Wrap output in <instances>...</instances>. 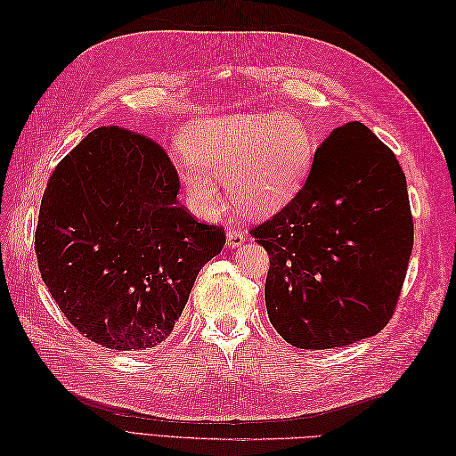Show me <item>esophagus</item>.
<instances>
[{"label": "esophagus", "mask_w": 456, "mask_h": 456, "mask_svg": "<svg viewBox=\"0 0 456 456\" xmlns=\"http://www.w3.org/2000/svg\"><path fill=\"white\" fill-rule=\"evenodd\" d=\"M226 240H228V247H230V249H236V247H240V245L245 241V230H243V228H238V226L228 228Z\"/></svg>", "instance_id": "34e87169"}]
</instances>
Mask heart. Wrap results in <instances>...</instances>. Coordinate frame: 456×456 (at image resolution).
Here are the masks:
<instances>
[{
  "label": "heart",
  "mask_w": 456,
  "mask_h": 456,
  "mask_svg": "<svg viewBox=\"0 0 456 456\" xmlns=\"http://www.w3.org/2000/svg\"><path fill=\"white\" fill-rule=\"evenodd\" d=\"M183 150L184 154L175 158V169L198 213L216 209L220 194L215 178H224L238 211L268 216L298 194L315 146L298 118L256 110L191 123L183 134Z\"/></svg>",
  "instance_id": "b5f03b06"
}]
</instances>
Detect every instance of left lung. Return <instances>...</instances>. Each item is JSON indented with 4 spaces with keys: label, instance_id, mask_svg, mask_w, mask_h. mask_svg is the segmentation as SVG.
<instances>
[{
    "label": "left lung",
    "instance_id": "1",
    "mask_svg": "<svg viewBox=\"0 0 456 456\" xmlns=\"http://www.w3.org/2000/svg\"><path fill=\"white\" fill-rule=\"evenodd\" d=\"M251 236L268 251V317L289 344L327 350L377 335L412 251L402 165L363 123H344L317 146L298 194Z\"/></svg>",
    "mask_w": 456,
    "mask_h": 456
}]
</instances>
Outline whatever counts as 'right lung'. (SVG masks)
<instances>
[{"label": "right lung", "mask_w": 456, "mask_h": 456, "mask_svg": "<svg viewBox=\"0 0 456 456\" xmlns=\"http://www.w3.org/2000/svg\"><path fill=\"white\" fill-rule=\"evenodd\" d=\"M178 190L167 151L116 126L89 133L49 178L34 243L41 280L102 348L158 346L223 251L224 228L191 216Z\"/></svg>", "instance_id": "1"}]
</instances>
